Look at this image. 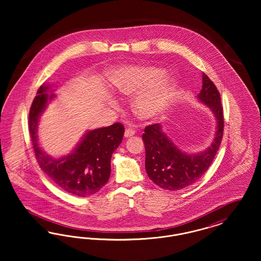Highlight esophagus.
Wrapping results in <instances>:
<instances>
[{
    "mask_svg": "<svg viewBox=\"0 0 261 261\" xmlns=\"http://www.w3.org/2000/svg\"><path fill=\"white\" fill-rule=\"evenodd\" d=\"M134 135H135V131H134L133 129L128 128V129H126V130H125V138H129V137L134 136Z\"/></svg>",
    "mask_w": 261,
    "mask_h": 261,
    "instance_id": "1",
    "label": "esophagus"
}]
</instances>
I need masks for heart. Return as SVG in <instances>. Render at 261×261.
I'll list each match as a JSON object with an SVG mask.
<instances>
[{"mask_svg": "<svg viewBox=\"0 0 261 261\" xmlns=\"http://www.w3.org/2000/svg\"><path fill=\"white\" fill-rule=\"evenodd\" d=\"M154 66H128L116 70L112 77V87L122 96H134L133 112L141 118L149 119L167 107L173 97L177 81L172 76Z\"/></svg>", "mask_w": 261, "mask_h": 261, "instance_id": "1", "label": "heart"}]
</instances>
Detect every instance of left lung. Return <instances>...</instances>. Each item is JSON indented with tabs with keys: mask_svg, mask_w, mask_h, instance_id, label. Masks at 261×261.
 Instances as JSON below:
<instances>
[{
	"mask_svg": "<svg viewBox=\"0 0 261 261\" xmlns=\"http://www.w3.org/2000/svg\"><path fill=\"white\" fill-rule=\"evenodd\" d=\"M197 98L213 113L216 131L211 146L198 153L179 149L167 136L160 123L145 128L143 141L146 149V171L149 179L162 189L178 191L197 182L206 172L223 137V108L220 94L214 83L202 73V87Z\"/></svg>",
	"mask_w": 261,
	"mask_h": 261,
	"instance_id": "8db88e82",
	"label": "left lung"
}]
</instances>
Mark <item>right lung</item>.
<instances>
[{
    "mask_svg": "<svg viewBox=\"0 0 261 261\" xmlns=\"http://www.w3.org/2000/svg\"><path fill=\"white\" fill-rule=\"evenodd\" d=\"M50 88L43 84L38 89L29 112V133L39 166L63 191L77 197L94 195L109 181L112 153L122 142L124 127L114 123L88 131L69 154L50 156L39 146L37 134L39 118L55 98L47 93Z\"/></svg>",
    "mask_w": 261,
    "mask_h": 261,
    "instance_id": "1",
    "label": "right lung"
}]
</instances>
